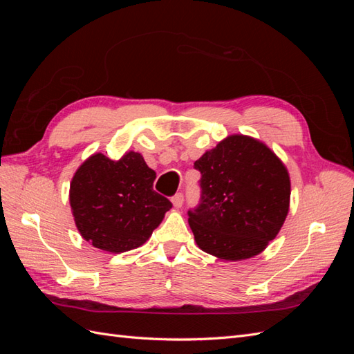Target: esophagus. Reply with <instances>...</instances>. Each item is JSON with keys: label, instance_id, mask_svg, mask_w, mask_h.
Instances as JSON below:
<instances>
[{"label": "esophagus", "instance_id": "1", "mask_svg": "<svg viewBox=\"0 0 354 354\" xmlns=\"http://www.w3.org/2000/svg\"><path fill=\"white\" fill-rule=\"evenodd\" d=\"M183 201H185L183 194H176L173 198H171V202H173L174 208H180L181 205H183Z\"/></svg>", "mask_w": 354, "mask_h": 354}]
</instances>
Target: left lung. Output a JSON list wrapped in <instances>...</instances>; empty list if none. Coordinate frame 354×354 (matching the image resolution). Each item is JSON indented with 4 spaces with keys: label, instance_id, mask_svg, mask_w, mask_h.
<instances>
[{
    "label": "left lung",
    "instance_id": "8db88e82",
    "mask_svg": "<svg viewBox=\"0 0 354 354\" xmlns=\"http://www.w3.org/2000/svg\"><path fill=\"white\" fill-rule=\"evenodd\" d=\"M199 207L189 226L202 251L226 261L263 252L289 211L291 178L272 149L254 137L232 134L203 153Z\"/></svg>",
    "mask_w": 354,
    "mask_h": 354
}]
</instances>
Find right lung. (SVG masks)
<instances>
[{
  "label": "right lung",
  "instance_id": "1",
  "mask_svg": "<svg viewBox=\"0 0 354 354\" xmlns=\"http://www.w3.org/2000/svg\"><path fill=\"white\" fill-rule=\"evenodd\" d=\"M156 173L143 155L113 160L93 153L75 171L69 203L81 236L94 248L120 254L142 246L164 220L171 202L153 190Z\"/></svg>",
  "mask_w": 354,
  "mask_h": 354
}]
</instances>
